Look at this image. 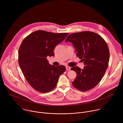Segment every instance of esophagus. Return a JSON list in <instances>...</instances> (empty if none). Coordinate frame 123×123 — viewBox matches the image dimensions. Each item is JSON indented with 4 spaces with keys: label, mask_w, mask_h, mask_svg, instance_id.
I'll return each instance as SVG.
<instances>
[{
    "label": "esophagus",
    "mask_w": 123,
    "mask_h": 123,
    "mask_svg": "<svg viewBox=\"0 0 123 123\" xmlns=\"http://www.w3.org/2000/svg\"><path fill=\"white\" fill-rule=\"evenodd\" d=\"M66 69L67 70V71H69V70L71 69V67H69L68 66H66Z\"/></svg>",
    "instance_id": "obj_1"
}]
</instances>
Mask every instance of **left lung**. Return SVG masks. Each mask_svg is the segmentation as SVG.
Instances as JSON below:
<instances>
[{
  "label": "left lung",
  "mask_w": 123,
  "mask_h": 123,
  "mask_svg": "<svg viewBox=\"0 0 123 123\" xmlns=\"http://www.w3.org/2000/svg\"><path fill=\"white\" fill-rule=\"evenodd\" d=\"M72 43L76 55L85 64L81 69L71 68L77 74L73 85L82 92L90 90L101 81L108 67L110 50L105 40L96 33L84 31L69 35L65 42Z\"/></svg>",
  "instance_id": "obj_1"
}]
</instances>
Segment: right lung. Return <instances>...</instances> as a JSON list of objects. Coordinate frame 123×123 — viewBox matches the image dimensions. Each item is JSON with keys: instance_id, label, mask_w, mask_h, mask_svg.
I'll return each mask as SVG.
<instances>
[{"instance_id": "1", "label": "right lung", "mask_w": 123, "mask_h": 123, "mask_svg": "<svg viewBox=\"0 0 123 123\" xmlns=\"http://www.w3.org/2000/svg\"><path fill=\"white\" fill-rule=\"evenodd\" d=\"M68 34L38 30L22 41L18 50V63L27 82L35 90L43 93L51 91L66 71L63 65H50L47 57L55 55V47Z\"/></svg>"}]
</instances>
